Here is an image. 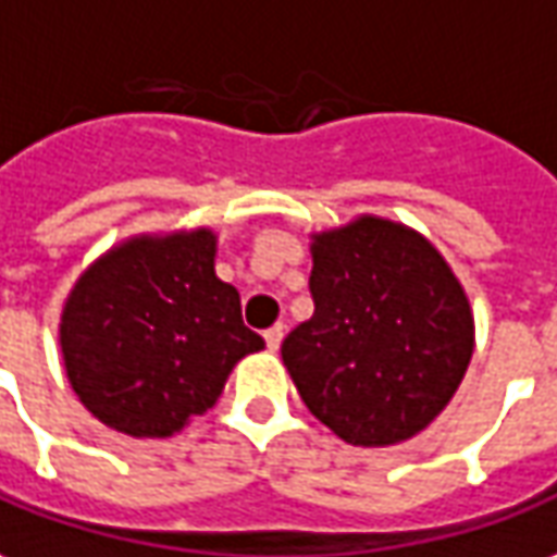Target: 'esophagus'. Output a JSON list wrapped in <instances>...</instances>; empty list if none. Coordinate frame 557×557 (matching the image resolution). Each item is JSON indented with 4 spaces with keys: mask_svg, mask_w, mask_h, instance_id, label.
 <instances>
[{
    "mask_svg": "<svg viewBox=\"0 0 557 557\" xmlns=\"http://www.w3.org/2000/svg\"><path fill=\"white\" fill-rule=\"evenodd\" d=\"M263 339H267V348H270V351H278V345H282V339H285V327H282V324H275V327H270L267 333H263Z\"/></svg>",
    "mask_w": 557,
    "mask_h": 557,
    "instance_id": "34e87169",
    "label": "esophagus"
}]
</instances>
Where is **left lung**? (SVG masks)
<instances>
[{"mask_svg":"<svg viewBox=\"0 0 557 557\" xmlns=\"http://www.w3.org/2000/svg\"><path fill=\"white\" fill-rule=\"evenodd\" d=\"M315 315L282 360L309 412L351 446L412 440L473 358L470 300L446 257L406 224L360 214L312 236Z\"/></svg>","mask_w":557,"mask_h":557,"instance_id":"8db88e82","label":"left lung"}]
</instances>
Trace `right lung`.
<instances>
[{
	"label": "right lung",
	"mask_w": 557,
	"mask_h": 557,
	"mask_svg": "<svg viewBox=\"0 0 557 557\" xmlns=\"http://www.w3.org/2000/svg\"><path fill=\"white\" fill-rule=\"evenodd\" d=\"M214 251L209 227L133 236L69 290L60 315L69 385L111 431L178 433L263 348L242 324L239 290L214 275Z\"/></svg>",
	"instance_id": "right-lung-1"
}]
</instances>
